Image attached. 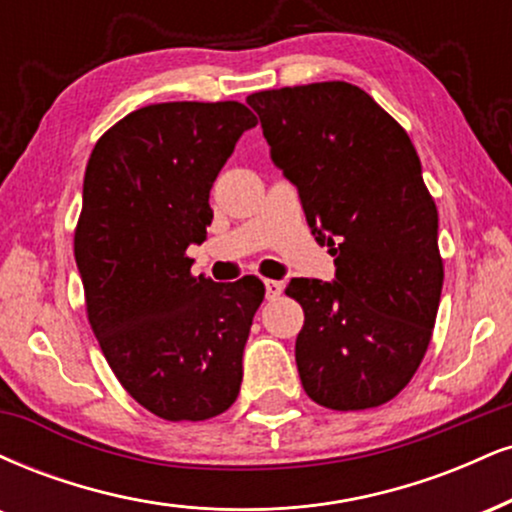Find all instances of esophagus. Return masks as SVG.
I'll use <instances>...</instances> for the list:
<instances>
[{"mask_svg":"<svg viewBox=\"0 0 512 512\" xmlns=\"http://www.w3.org/2000/svg\"><path fill=\"white\" fill-rule=\"evenodd\" d=\"M264 288H267V300H276L283 293V283L274 279L264 281Z\"/></svg>","mask_w":512,"mask_h":512,"instance_id":"obj_1","label":"esophagus"}]
</instances>
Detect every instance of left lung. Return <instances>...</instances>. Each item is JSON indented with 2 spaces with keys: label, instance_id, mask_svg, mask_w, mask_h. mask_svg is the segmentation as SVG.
I'll return each mask as SVG.
<instances>
[{
  "label": "left lung",
  "instance_id": "obj_1",
  "mask_svg": "<svg viewBox=\"0 0 512 512\" xmlns=\"http://www.w3.org/2000/svg\"><path fill=\"white\" fill-rule=\"evenodd\" d=\"M248 104L336 257V281L286 288L305 312L295 341L303 389L331 410L389 403L427 353L443 286L439 212L415 145L346 80L252 92Z\"/></svg>",
  "mask_w": 512,
  "mask_h": 512
}]
</instances>
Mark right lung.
Here are the masks:
<instances>
[{
	"label": "right lung",
	"mask_w": 512,
	"mask_h": 512,
	"mask_svg": "<svg viewBox=\"0 0 512 512\" xmlns=\"http://www.w3.org/2000/svg\"><path fill=\"white\" fill-rule=\"evenodd\" d=\"M257 123L240 102L135 109L97 140L85 166L73 255L88 322L131 396L169 422L229 410L264 283L190 274L207 238L209 190Z\"/></svg>",
	"instance_id": "right-lung-1"
}]
</instances>
